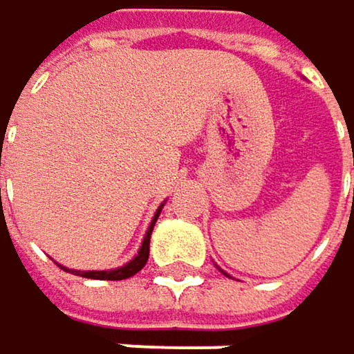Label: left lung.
<instances>
[{
	"mask_svg": "<svg viewBox=\"0 0 354 354\" xmlns=\"http://www.w3.org/2000/svg\"><path fill=\"white\" fill-rule=\"evenodd\" d=\"M353 152H354V150H353ZM353 165H354V156H353ZM353 194H354V192H353ZM218 270H221V268H218ZM221 272H223V274H227L225 270H221ZM227 276H229V274H227Z\"/></svg>",
	"mask_w": 354,
	"mask_h": 354,
	"instance_id": "left-lung-1",
	"label": "left lung"
}]
</instances>
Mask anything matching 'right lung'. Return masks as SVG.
<instances>
[{"mask_svg": "<svg viewBox=\"0 0 354 354\" xmlns=\"http://www.w3.org/2000/svg\"><path fill=\"white\" fill-rule=\"evenodd\" d=\"M165 202H167V200H165ZM165 202L156 208V212H154V216H152V223H150V227H148V231H146V235H144V239H142V245H140L138 254H136L127 264L119 266V268H113V270H70V268H66V266H59L62 270H66V272L76 274V276H82V278H96V280H123V278H129V276L138 274V272L146 266V262H148V256H150V235H152V229H154V225H156V221H158V214H160Z\"/></svg>", "mask_w": 354, "mask_h": 354, "instance_id": "right-lung-1", "label": "right lung"}]
</instances>
